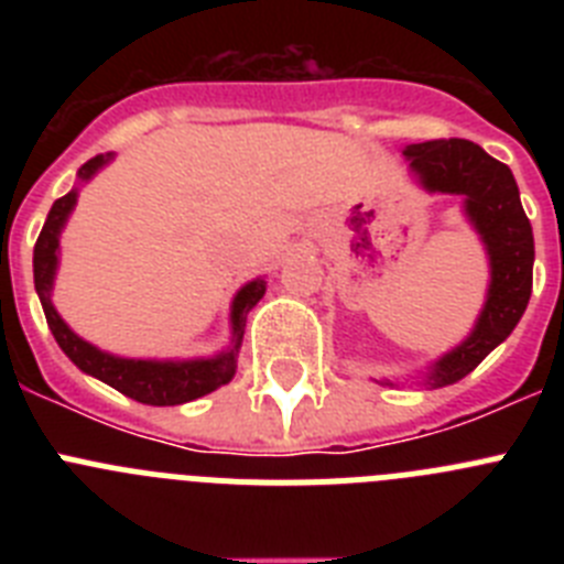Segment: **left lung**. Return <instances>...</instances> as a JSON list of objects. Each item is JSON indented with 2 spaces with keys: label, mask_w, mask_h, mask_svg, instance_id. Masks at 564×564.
<instances>
[{
  "label": "left lung",
  "mask_w": 564,
  "mask_h": 564,
  "mask_svg": "<svg viewBox=\"0 0 564 564\" xmlns=\"http://www.w3.org/2000/svg\"><path fill=\"white\" fill-rule=\"evenodd\" d=\"M403 158L423 192L460 197L463 217L480 237L488 259L486 302L471 333L417 376V383L437 390L466 378L522 318L534 285V231L511 169L477 143L460 138L410 143L403 147ZM381 383L395 387L390 378Z\"/></svg>",
  "instance_id": "left-lung-1"
}]
</instances>
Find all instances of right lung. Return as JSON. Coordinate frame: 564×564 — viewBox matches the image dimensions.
<instances>
[{"label": "right lung", "instance_id": "obj_1", "mask_svg": "<svg viewBox=\"0 0 564 564\" xmlns=\"http://www.w3.org/2000/svg\"><path fill=\"white\" fill-rule=\"evenodd\" d=\"M115 154H96L78 169V183L69 188L64 197H58L44 220L42 234L33 248V282H36L39 302H42L44 318L64 350V356L76 364L78 370L98 381L109 383L112 390L123 392L127 398L149 403V406H177V403L197 401L208 395L217 387L228 383L237 372V356L242 347V333H246V318L253 311L259 299L265 296V276H257L234 293L231 302V341L226 350L208 358H127L101 350L96 344L84 341L73 327L58 316L53 305V285L58 273V253H62V231L67 226L69 214L78 203V192L84 183H89L107 163H112Z\"/></svg>", "mask_w": 564, "mask_h": 564}]
</instances>
